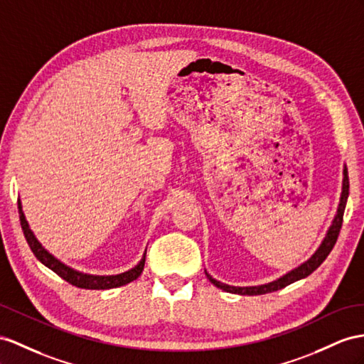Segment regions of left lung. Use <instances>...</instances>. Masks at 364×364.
<instances>
[{"label": "left lung", "instance_id": "obj_1", "mask_svg": "<svg viewBox=\"0 0 364 364\" xmlns=\"http://www.w3.org/2000/svg\"><path fill=\"white\" fill-rule=\"evenodd\" d=\"M349 197V176H348V167L344 164L343 167V184H341V195H340V203H338V208L337 212H335V217L331 223V226L326 232V235L323 238V241L320 243L318 249L315 250V252L311 255V258H307L304 263H301L300 266H296L292 271L286 272L284 275H282L279 278L274 279V282H269L264 284H258V286H230V284H225L218 282V279L213 278L210 274L206 272V277L209 278V282L217 286L223 291L230 292V294H238V295H263V294H269V292H274L278 291V289H283L287 284H292L298 279H303L307 275H311L316 267H318L326 257L329 255V252L332 250V247L335 246V241L338 238L340 234V229H341V223H343V213H344V208H346V201Z\"/></svg>", "mask_w": 364, "mask_h": 364}]
</instances>
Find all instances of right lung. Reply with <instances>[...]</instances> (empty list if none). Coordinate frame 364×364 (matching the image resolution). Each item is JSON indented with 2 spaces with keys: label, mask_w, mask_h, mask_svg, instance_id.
<instances>
[{
  "label": "right lung",
  "mask_w": 364,
  "mask_h": 364,
  "mask_svg": "<svg viewBox=\"0 0 364 364\" xmlns=\"http://www.w3.org/2000/svg\"><path fill=\"white\" fill-rule=\"evenodd\" d=\"M18 212H20V221H21L24 237L27 240V245H29V247L32 249L33 255L38 258L46 267H49L50 271L60 275L63 279H66V282L70 283L72 286H77L81 289H95V291H105V289H114V287H119V286H124L130 282H134V279H136L143 272L144 262H146V252H144L143 258L139 259V263L136 266L129 269V271H126V272H121L117 275H92V274L80 272V271H77V269H73L68 264H64L63 262H60L57 257H53L49 250L40 243L38 238H36L32 232L29 223H27V220H26V215L23 212V204L20 200H18Z\"/></svg>",
  "instance_id": "1"
}]
</instances>
